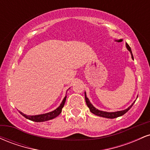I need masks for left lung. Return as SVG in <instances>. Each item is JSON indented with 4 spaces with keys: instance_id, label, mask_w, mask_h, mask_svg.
I'll return each mask as SVG.
<instances>
[{
    "instance_id": "obj_1",
    "label": "left lung",
    "mask_w": 150,
    "mask_h": 150,
    "mask_svg": "<svg viewBox=\"0 0 150 150\" xmlns=\"http://www.w3.org/2000/svg\"><path fill=\"white\" fill-rule=\"evenodd\" d=\"M125 45H126V48L129 51H130V54H131V57H132V59L133 60L134 58H133V56H132V51H131V49H130V47L129 46V45L128 44H125ZM85 101H86V104H87V106H88L89 110H90V111L92 112V113H94V114H95L96 116H100V117H104V118H117V117H119V116H123V115H124L125 113L127 112V111H128L130 109V108L132 107V105L135 104V101H134L132 104L130 105V106H129L128 108H127L125 110H122V111H115V112H107V111H100V110L97 109V108H96L94 107L93 105L91 104V102L89 101V99L87 97V94H86V92H85Z\"/></svg>"
}]
</instances>
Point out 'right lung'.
I'll use <instances>...</instances> for the list:
<instances>
[{
    "instance_id": "obj_1",
    "label": "right lung",
    "mask_w": 150,
    "mask_h": 150,
    "mask_svg": "<svg viewBox=\"0 0 150 150\" xmlns=\"http://www.w3.org/2000/svg\"><path fill=\"white\" fill-rule=\"evenodd\" d=\"M67 96L65 95L64 99L62 101L61 104H60V106H58L57 108H56L53 111H51V112L46 113H43V114H39V115H35V116H29V115H26L25 113H23L21 111H19L20 113V114H22L24 117H25L27 119H29L30 120H32V121L35 122H44L46 121V120H49L53 119V118H55L56 117H57L60 113H61L62 108H63V106H64L65 100H66Z\"/></svg>"
}]
</instances>
